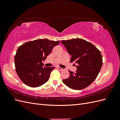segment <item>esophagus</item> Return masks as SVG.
<instances>
[{
    "label": "esophagus",
    "instance_id": "obj_1",
    "mask_svg": "<svg viewBox=\"0 0 120 120\" xmlns=\"http://www.w3.org/2000/svg\"><path fill=\"white\" fill-rule=\"evenodd\" d=\"M57 68V69H59V70H60V71H63L64 70V68H62L60 67H58Z\"/></svg>",
    "mask_w": 120,
    "mask_h": 120
}]
</instances>
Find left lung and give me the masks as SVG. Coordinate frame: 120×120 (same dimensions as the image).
Masks as SVG:
<instances>
[{"mask_svg":"<svg viewBox=\"0 0 120 120\" xmlns=\"http://www.w3.org/2000/svg\"><path fill=\"white\" fill-rule=\"evenodd\" d=\"M61 42L71 56L70 62L78 64L75 73L68 71L70 77L63 79V82L75 90L86 88L95 81L102 66L100 51L92 43L81 38L64 40Z\"/></svg>","mask_w":120,"mask_h":120,"instance_id":"1","label":"left lung"}]
</instances>
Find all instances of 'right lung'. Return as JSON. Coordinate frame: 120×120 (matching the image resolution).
I'll return each instance as SVG.
<instances>
[{"instance_id":"right-lung-1","label":"right lung","mask_w":120,"mask_h":120,"mask_svg":"<svg viewBox=\"0 0 120 120\" xmlns=\"http://www.w3.org/2000/svg\"><path fill=\"white\" fill-rule=\"evenodd\" d=\"M59 41L38 39L19 46L14 57L15 70L24 84L32 88L38 87L49 80L51 71L55 68L43 67L42 63L51 53Z\"/></svg>"}]
</instances>
